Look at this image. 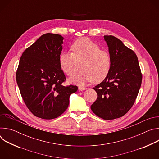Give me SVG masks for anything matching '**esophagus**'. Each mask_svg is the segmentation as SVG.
I'll return each instance as SVG.
<instances>
[{
    "mask_svg": "<svg viewBox=\"0 0 159 159\" xmlns=\"http://www.w3.org/2000/svg\"><path fill=\"white\" fill-rule=\"evenodd\" d=\"M79 90H80V91H82V90H84L87 89V88L84 87H79Z\"/></svg>",
    "mask_w": 159,
    "mask_h": 159,
    "instance_id": "obj_1",
    "label": "esophagus"
}]
</instances>
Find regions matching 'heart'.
<instances>
[{
  "label": "heart",
  "mask_w": 159,
  "mask_h": 159,
  "mask_svg": "<svg viewBox=\"0 0 159 159\" xmlns=\"http://www.w3.org/2000/svg\"><path fill=\"white\" fill-rule=\"evenodd\" d=\"M71 50L62 52L59 57L61 69L68 76L74 74L80 64L82 70L70 78V83L83 85L93 80L101 82L106 77L111 69V57L98 44L84 38L72 44Z\"/></svg>",
  "instance_id": "b5f03b06"
}]
</instances>
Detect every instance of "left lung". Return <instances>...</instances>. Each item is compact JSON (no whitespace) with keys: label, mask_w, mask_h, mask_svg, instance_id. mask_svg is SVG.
I'll return each instance as SVG.
<instances>
[{"label":"left lung","mask_w":159,"mask_h":159,"mask_svg":"<svg viewBox=\"0 0 159 159\" xmlns=\"http://www.w3.org/2000/svg\"><path fill=\"white\" fill-rule=\"evenodd\" d=\"M111 60L110 70L93 89L98 94L90 108L96 115L106 120L124 116L131 109L141 87L142 75L138 58L118 38L104 36Z\"/></svg>","instance_id":"obj_1"}]
</instances>
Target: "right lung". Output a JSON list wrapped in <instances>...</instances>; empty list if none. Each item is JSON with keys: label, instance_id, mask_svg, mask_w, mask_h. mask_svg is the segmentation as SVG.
Listing matches in <instances>:
<instances>
[{"label": "right lung", "instance_id": "1", "mask_svg": "<svg viewBox=\"0 0 159 159\" xmlns=\"http://www.w3.org/2000/svg\"><path fill=\"white\" fill-rule=\"evenodd\" d=\"M63 39L60 34L47 33L40 36L22 53L16 72L21 96L33 114L52 120L60 116L69 104L76 85L64 86L65 75L59 57Z\"/></svg>", "mask_w": 159, "mask_h": 159}]
</instances>
